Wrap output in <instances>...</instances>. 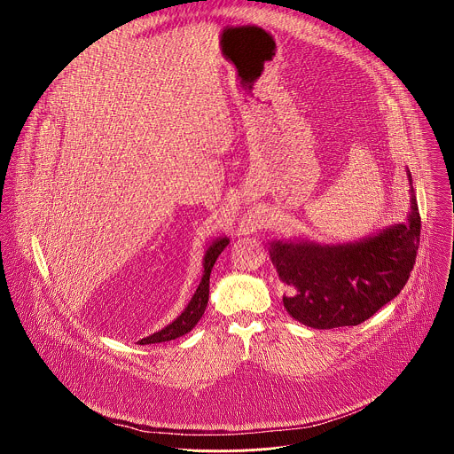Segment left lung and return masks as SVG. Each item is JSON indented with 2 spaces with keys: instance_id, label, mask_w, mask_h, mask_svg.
<instances>
[{
  "instance_id": "8db88e82",
  "label": "left lung",
  "mask_w": 454,
  "mask_h": 454,
  "mask_svg": "<svg viewBox=\"0 0 454 454\" xmlns=\"http://www.w3.org/2000/svg\"><path fill=\"white\" fill-rule=\"evenodd\" d=\"M409 184L412 182L407 169ZM421 218L411 184V211L402 223L364 239L322 245L306 238L274 239L269 255L288 286L292 318L328 330L364 324L405 286L416 262Z\"/></svg>"
}]
</instances>
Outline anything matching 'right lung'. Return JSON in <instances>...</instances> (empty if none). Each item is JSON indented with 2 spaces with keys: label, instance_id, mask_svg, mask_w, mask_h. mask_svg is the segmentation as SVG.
<instances>
[{
  "label": "right lung",
  "instance_id": "1",
  "mask_svg": "<svg viewBox=\"0 0 454 454\" xmlns=\"http://www.w3.org/2000/svg\"><path fill=\"white\" fill-rule=\"evenodd\" d=\"M229 245V238L222 236V238H216L204 252V257H202V278H200V283L197 286V290L189 302V306L182 311V315L171 322L169 325H166L162 330L159 332H153L152 335L148 337H143L141 340H137L139 344H157V342H166V340H173L176 337H182L185 333H189L192 328H194L197 322L202 318L204 315V309L207 306V299H209V274H211V269L215 265V262L218 259V255L223 252V248Z\"/></svg>",
  "mask_w": 454,
  "mask_h": 454
}]
</instances>
